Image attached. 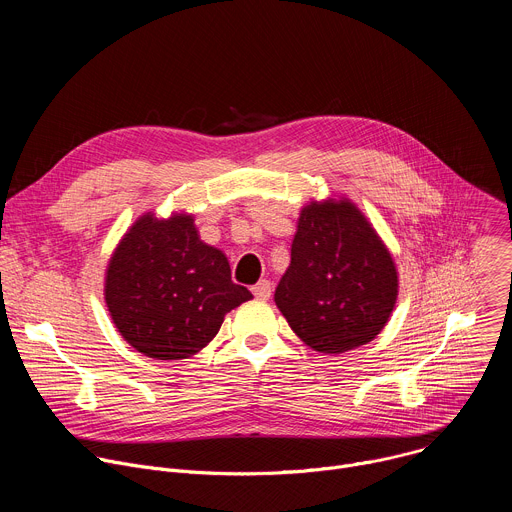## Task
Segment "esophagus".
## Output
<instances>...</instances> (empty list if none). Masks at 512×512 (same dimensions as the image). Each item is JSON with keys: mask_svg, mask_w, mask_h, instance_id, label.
Segmentation results:
<instances>
[{"mask_svg": "<svg viewBox=\"0 0 512 512\" xmlns=\"http://www.w3.org/2000/svg\"><path fill=\"white\" fill-rule=\"evenodd\" d=\"M271 291H273V285L267 279H261L257 285H253V296L257 300H269L271 298Z\"/></svg>", "mask_w": 512, "mask_h": 512, "instance_id": "obj_1", "label": "esophagus"}]
</instances>
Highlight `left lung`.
Instances as JSON below:
<instances>
[{
  "label": "left lung",
  "mask_w": 512,
  "mask_h": 512,
  "mask_svg": "<svg viewBox=\"0 0 512 512\" xmlns=\"http://www.w3.org/2000/svg\"><path fill=\"white\" fill-rule=\"evenodd\" d=\"M397 296L395 259L350 198L310 200L300 210L291 263L273 300L304 344L322 354L369 344Z\"/></svg>",
  "instance_id": "1"
}]
</instances>
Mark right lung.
Returning <instances> with one entry per match:
<instances>
[{"mask_svg": "<svg viewBox=\"0 0 512 512\" xmlns=\"http://www.w3.org/2000/svg\"><path fill=\"white\" fill-rule=\"evenodd\" d=\"M103 291L123 340L156 360L200 352L225 316L253 298L231 281L227 255L200 239L188 212L141 214L107 263Z\"/></svg>", "mask_w": 512, "mask_h": 512, "instance_id": "right-lung-1", "label": "right lung"}]
</instances>
